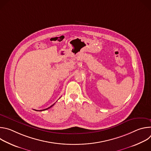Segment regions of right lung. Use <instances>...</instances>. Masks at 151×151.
<instances>
[{"label": "right lung", "instance_id": "1", "mask_svg": "<svg viewBox=\"0 0 151 151\" xmlns=\"http://www.w3.org/2000/svg\"><path fill=\"white\" fill-rule=\"evenodd\" d=\"M55 104V103H54ZM54 104H53L52 105H51L50 107H48V108H47V109H43V110H40V111H37V110H35V111H45V110H47V109H50V107H51Z\"/></svg>", "mask_w": 151, "mask_h": 151}]
</instances>
